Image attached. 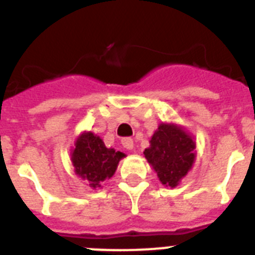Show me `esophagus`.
<instances>
[{"instance_id": "1", "label": "esophagus", "mask_w": 255, "mask_h": 255, "mask_svg": "<svg viewBox=\"0 0 255 255\" xmlns=\"http://www.w3.org/2000/svg\"><path fill=\"white\" fill-rule=\"evenodd\" d=\"M121 144L124 145V148H126L128 150H131L134 148V141H132L131 138H124L121 140Z\"/></svg>"}]
</instances>
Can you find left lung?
Here are the masks:
<instances>
[{
	"label": "left lung",
	"instance_id": "8db88e82",
	"mask_svg": "<svg viewBox=\"0 0 255 255\" xmlns=\"http://www.w3.org/2000/svg\"><path fill=\"white\" fill-rule=\"evenodd\" d=\"M144 150L162 185L176 188L195 159V141L184 128L162 123Z\"/></svg>",
	"mask_w": 255,
	"mask_h": 255
}]
</instances>
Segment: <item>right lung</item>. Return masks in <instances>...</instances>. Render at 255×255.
I'll return each mask as SVG.
<instances>
[{
  "instance_id": "1",
  "label": "right lung",
  "mask_w": 255,
  "mask_h": 255,
  "mask_svg": "<svg viewBox=\"0 0 255 255\" xmlns=\"http://www.w3.org/2000/svg\"><path fill=\"white\" fill-rule=\"evenodd\" d=\"M125 153L107 148L102 139L92 131H84L75 141L71 162L79 177L91 188H102V182L114 176L117 164Z\"/></svg>"
}]
</instances>
